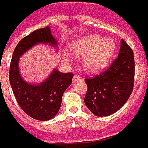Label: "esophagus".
Returning a JSON list of instances; mask_svg holds the SVG:
<instances>
[{"label":"esophagus","mask_w":148,"mask_h":148,"mask_svg":"<svg viewBox=\"0 0 148 148\" xmlns=\"http://www.w3.org/2000/svg\"><path fill=\"white\" fill-rule=\"evenodd\" d=\"M82 79V76H79V75H76V76H74V77H73V82H75L76 80H77V79Z\"/></svg>","instance_id":"34e87169"}]
</instances>
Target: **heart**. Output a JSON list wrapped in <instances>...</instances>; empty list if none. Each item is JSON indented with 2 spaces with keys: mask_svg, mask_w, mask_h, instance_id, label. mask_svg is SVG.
<instances>
[{
  "mask_svg": "<svg viewBox=\"0 0 148 148\" xmlns=\"http://www.w3.org/2000/svg\"><path fill=\"white\" fill-rule=\"evenodd\" d=\"M69 51L76 56H84L83 65L89 72H98L108 64L116 51V43L111 38L90 34L75 39L69 44Z\"/></svg>",
  "mask_w": 148,
  "mask_h": 148,
  "instance_id": "b5f03b06",
  "label": "heart"
}]
</instances>
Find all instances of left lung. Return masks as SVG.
I'll return each instance as SVG.
<instances>
[{"mask_svg": "<svg viewBox=\"0 0 148 148\" xmlns=\"http://www.w3.org/2000/svg\"><path fill=\"white\" fill-rule=\"evenodd\" d=\"M135 79L132 49L121 40L118 57L107 70L86 78L84 103L96 116H107L120 109L132 94Z\"/></svg>", "mask_w": 148, "mask_h": 148, "instance_id": "8db88e82", "label": "left lung"}]
</instances>
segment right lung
<instances>
[{"mask_svg": "<svg viewBox=\"0 0 148 148\" xmlns=\"http://www.w3.org/2000/svg\"><path fill=\"white\" fill-rule=\"evenodd\" d=\"M37 43L56 45L48 26L33 31L16 46L9 67V82L21 108L33 119L45 121L52 119L59 112L63 93L72 84L74 74L61 73L55 69L40 84L32 85L25 82L19 73V57Z\"/></svg>", "mask_w": 148, "mask_h": 148, "instance_id": "obj_1", "label": "right lung"}]
</instances>
